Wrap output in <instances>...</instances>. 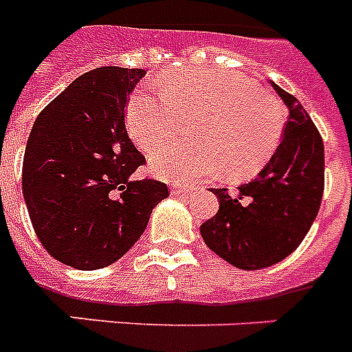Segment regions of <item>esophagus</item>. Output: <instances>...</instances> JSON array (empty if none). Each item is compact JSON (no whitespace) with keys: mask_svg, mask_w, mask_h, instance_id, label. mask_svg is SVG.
I'll use <instances>...</instances> for the list:
<instances>
[{"mask_svg":"<svg viewBox=\"0 0 352 352\" xmlns=\"http://www.w3.org/2000/svg\"><path fill=\"white\" fill-rule=\"evenodd\" d=\"M190 188H191L190 184H184V182H182V184H175V186H173V188H171V193H173V195H181V193H186V191H190Z\"/></svg>","mask_w":352,"mask_h":352,"instance_id":"esophagus-1","label":"esophagus"}]
</instances>
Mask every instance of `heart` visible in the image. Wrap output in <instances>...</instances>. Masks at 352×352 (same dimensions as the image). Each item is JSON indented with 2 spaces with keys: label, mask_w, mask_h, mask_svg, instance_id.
I'll return each instance as SVG.
<instances>
[{
  "label": "heart",
  "mask_w": 352,
  "mask_h": 352,
  "mask_svg": "<svg viewBox=\"0 0 352 352\" xmlns=\"http://www.w3.org/2000/svg\"><path fill=\"white\" fill-rule=\"evenodd\" d=\"M159 90L162 96L137 90L128 99V135L142 151L155 150L175 135L177 111L199 113L191 130L197 144L161 148L151 153V171L164 181H191L221 166L233 179L253 175L278 148L284 126L278 101L241 74H168L159 82Z\"/></svg>",
  "instance_id": "b5f03b06"
}]
</instances>
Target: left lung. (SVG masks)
I'll list each match as a JSON object with an SVG mask.
<instances>
[{
	"mask_svg": "<svg viewBox=\"0 0 352 352\" xmlns=\"http://www.w3.org/2000/svg\"><path fill=\"white\" fill-rule=\"evenodd\" d=\"M289 110L284 139L270 162L236 193L211 188L219 211L201 226L213 253L245 271L276 264L304 241L324 195V142L309 113L271 81Z\"/></svg>",
	"mask_w": 352,
	"mask_h": 352,
	"instance_id": "obj_1",
	"label": "left lung"
}]
</instances>
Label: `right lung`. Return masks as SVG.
I'll return each instance as SVG.
<instances>
[{
    "label": "right lung",
    "instance_id": "add662e5",
    "mask_svg": "<svg viewBox=\"0 0 352 352\" xmlns=\"http://www.w3.org/2000/svg\"><path fill=\"white\" fill-rule=\"evenodd\" d=\"M146 72L82 74L37 116L23 159L34 231L56 260L94 271L121 258L146 230L168 186L135 181L144 155L128 137L126 99Z\"/></svg>",
    "mask_w": 352,
    "mask_h": 352
}]
</instances>
